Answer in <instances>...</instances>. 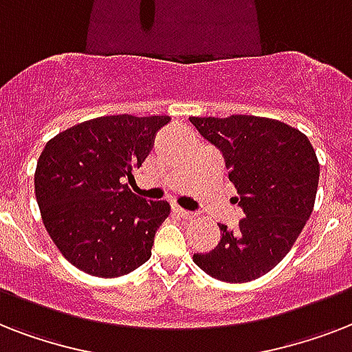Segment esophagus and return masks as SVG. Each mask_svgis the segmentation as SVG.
I'll return each instance as SVG.
<instances>
[{
    "instance_id": "34e87169",
    "label": "esophagus",
    "mask_w": 352,
    "mask_h": 352,
    "mask_svg": "<svg viewBox=\"0 0 352 352\" xmlns=\"http://www.w3.org/2000/svg\"><path fill=\"white\" fill-rule=\"evenodd\" d=\"M171 212H173L175 215H179V217H182V219H193V217H195V214H193V212H188V210L181 208V206H177V204H173V206H171Z\"/></svg>"
}]
</instances>
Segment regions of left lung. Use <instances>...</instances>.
I'll use <instances>...</instances> for the list:
<instances>
[{
    "label": "left lung",
    "instance_id": "obj_1",
    "mask_svg": "<svg viewBox=\"0 0 352 352\" xmlns=\"http://www.w3.org/2000/svg\"><path fill=\"white\" fill-rule=\"evenodd\" d=\"M190 122L221 149L239 193L235 203L245 212L232 230L219 225V245L193 254V263L226 283L265 276L289 254L311 217L320 179L316 151L300 129L274 118L232 115Z\"/></svg>",
    "mask_w": 352,
    "mask_h": 352
}]
</instances>
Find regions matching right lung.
<instances>
[{
  "label": "right lung",
  "instance_id": "obj_1",
  "mask_svg": "<svg viewBox=\"0 0 352 352\" xmlns=\"http://www.w3.org/2000/svg\"><path fill=\"white\" fill-rule=\"evenodd\" d=\"M170 117L113 115L85 120L51 138L34 173L47 232L74 267L118 278L151 257L166 201H146L124 184L153 148Z\"/></svg>",
  "mask_w": 352,
  "mask_h": 352
}]
</instances>
